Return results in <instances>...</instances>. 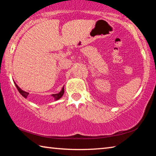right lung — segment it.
<instances>
[{
    "mask_svg": "<svg viewBox=\"0 0 156 156\" xmlns=\"http://www.w3.org/2000/svg\"><path fill=\"white\" fill-rule=\"evenodd\" d=\"M14 84H15V85H16V88H17V89H18V91H19V93L22 95V96L24 97V98H27V96L29 95V93L28 92H26V91H23V90H22V89H21L19 87H18L16 84V83L14 82ZM64 92H65V89H64V87H62V90L60 91L58 94H52L51 95V96H53L54 98V99H55V100H59L60 98H61L62 96H63V94H64Z\"/></svg>",
    "mask_w": 156,
    "mask_h": 156,
    "instance_id": "add662e5",
    "label": "right lung"
}]
</instances>
